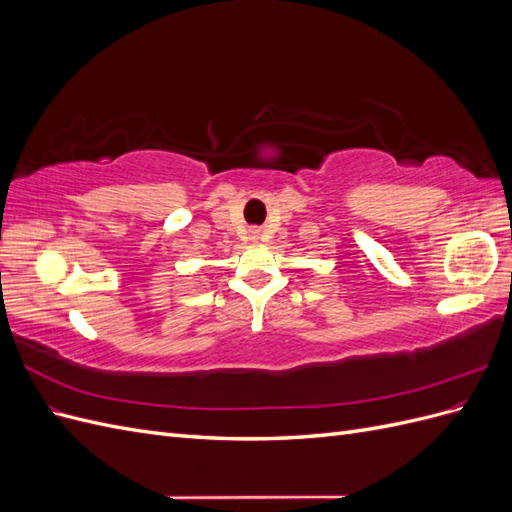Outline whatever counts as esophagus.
Wrapping results in <instances>:
<instances>
[{
    "mask_svg": "<svg viewBox=\"0 0 512 512\" xmlns=\"http://www.w3.org/2000/svg\"><path fill=\"white\" fill-rule=\"evenodd\" d=\"M258 237V230H252V239H256Z\"/></svg>",
    "mask_w": 512,
    "mask_h": 512,
    "instance_id": "esophagus-1",
    "label": "esophagus"
}]
</instances>
